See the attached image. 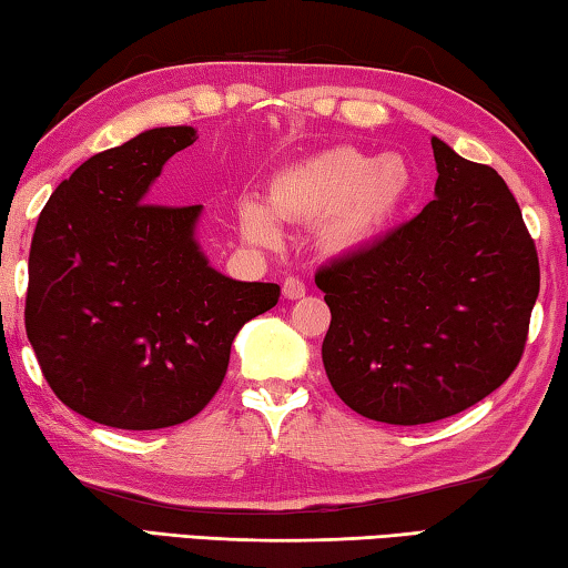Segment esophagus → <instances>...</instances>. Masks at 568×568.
Returning <instances> with one entry per match:
<instances>
[{
  "instance_id": "34e87169",
  "label": "esophagus",
  "mask_w": 568,
  "mask_h": 568,
  "mask_svg": "<svg viewBox=\"0 0 568 568\" xmlns=\"http://www.w3.org/2000/svg\"><path fill=\"white\" fill-rule=\"evenodd\" d=\"M282 292L286 300H302V296L306 294V284L302 282L300 276H286L284 284H282Z\"/></svg>"
}]
</instances>
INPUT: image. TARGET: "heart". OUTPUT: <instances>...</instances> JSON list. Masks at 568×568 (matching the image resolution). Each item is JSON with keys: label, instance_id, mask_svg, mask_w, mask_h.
<instances>
[{"label": "heart", "instance_id": "obj_1", "mask_svg": "<svg viewBox=\"0 0 568 568\" xmlns=\"http://www.w3.org/2000/svg\"><path fill=\"white\" fill-rule=\"evenodd\" d=\"M410 191V171L395 155H375L355 145L329 148L278 173L268 203H241L246 236L272 246L282 239L278 219L324 223V241L334 248H357L377 234Z\"/></svg>", "mask_w": 568, "mask_h": 568}]
</instances>
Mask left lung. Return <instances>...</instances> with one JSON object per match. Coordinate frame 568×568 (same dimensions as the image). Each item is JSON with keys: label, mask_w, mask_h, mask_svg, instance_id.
<instances>
[{"label": "left lung", "mask_w": 568, "mask_h": 568, "mask_svg": "<svg viewBox=\"0 0 568 568\" xmlns=\"http://www.w3.org/2000/svg\"><path fill=\"white\" fill-rule=\"evenodd\" d=\"M433 155L438 199L314 276L332 312L322 345L329 383L377 423L443 420L504 385L541 286L506 181L438 138Z\"/></svg>", "instance_id": "8db88e82"}]
</instances>
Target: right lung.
<instances>
[{
    "label": "right lung",
    "instance_id": "right-lung-1",
    "mask_svg": "<svg viewBox=\"0 0 568 568\" xmlns=\"http://www.w3.org/2000/svg\"><path fill=\"white\" fill-rule=\"evenodd\" d=\"M153 128L88 158L37 221L24 327L52 393L120 430L191 420L226 377L231 342L278 302V284L234 282L193 239L201 206L151 203V183L193 145Z\"/></svg>",
    "mask_w": 568,
    "mask_h": 568
}]
</instances>
